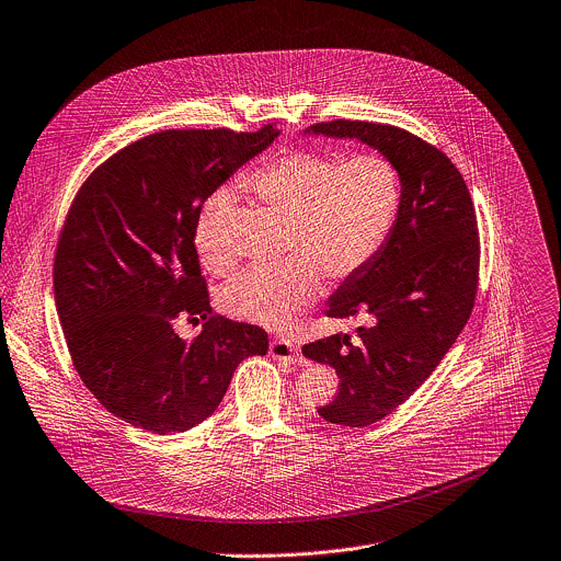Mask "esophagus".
Listing matches in <instances>:
<instances>
[{"mask_svg":"<svg viewBox=\"0 0 561 561\" xmlns=\"http://www.w3.org/2000/svg\"><path fill=\"white\" fill-rule=\"evenodd\" d=\"M270 355L276 359H283V362H289V364H305V357L298 353V348L289 340H283V337H274L270 342Z\"/></svg>","mask_w":561,"mask_h":561,"instance_id":"34e87169","label":"esophagus"}]
</instances>
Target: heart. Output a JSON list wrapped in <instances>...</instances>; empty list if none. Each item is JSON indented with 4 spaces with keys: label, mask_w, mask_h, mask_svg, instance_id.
I'll return each instance as SVG.
<instances>
[{
    "label": "heart",
    "mask_w": 561,
    "mask_h": 561,
    "mask_svg": "<svg viewBox=\"0 0 561 561\" xmlns=\"http://www.w3.org/2000/svg\"><path fill=\"white\" fill-rule=\"evenodd\" d=\"M243 188L287 217L274 265L252 267L226 285L221 307L239 320L280 329L320 291L322 274L348 280L386 245L401 206L397 167L370 151L346 158L287 149L243 178ZM232 193L215 191L202 206L195 243L213 272H228L226 219Z\"/></svg>",
    "instance_id": "obj_1"
}]
</instances>
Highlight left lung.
Segmentation results:
<instances>
[{"instance_id":"1","label":"left lung","mask_w":561,"mask_h":561,"mask_svg":"<svg viewBox=\"0 0 561 561\" xmlns=\"http://www.w3.org/2000/svg\"><path fill=\"white\" fill-rule=\"evenodd\" d=\"M355 138L388 158L401 180V206L381 252L329 298V318L368 316L351 335H329L302 355L329 364L340 390L318 414L364 427L399 408L440 364L467 324L480 265L471 195L451 160L405 129L331 121L305 129Z\"/></svg>"}]
</instances>
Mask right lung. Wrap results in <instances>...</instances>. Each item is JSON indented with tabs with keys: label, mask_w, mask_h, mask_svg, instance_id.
Returning a JSON list of instances; mask_svg holds the SVG:
<instances>
[{
	"label": "right lung",
	"mask_w": 561,
	"mask_h": 561,
	"mask_svg": "<svg viewBox=\"0 0 561 561\" xmlns=\"http://www.w3.org/2000/svg\"><path fill=\"white\" fill-rule=\"evenodd\" d=\"M278 134H151L103 162L70 206L55 256L57 313L83 383L134 427H195L237 366L267 353L261 327L213 313L195 228L204 202ZM180 314L205 320L195 341L174 333Z\"/></svg>",
	"instance_id": "right-lung-1"
}]
</instances>
